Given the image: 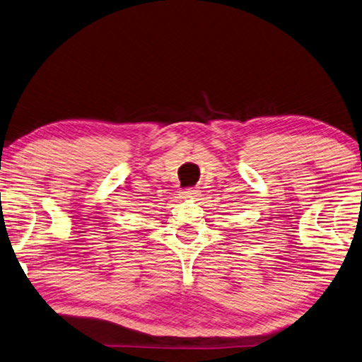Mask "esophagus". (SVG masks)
Listing matches in <instances>:
<instances>
[{"instance_id": "obj_1", "label": "esophagus", "mask_w": 362, "mask_h": 362, "mask_svg": "<svg viewBox=\"0 0 362 362\" xmlns=\"http://www.w3.org/2000/svg\"><path fill=\"white\" fill-rule=\"evenodd\" d=\"M182 196H183V198H198L199 192L196 188H187V189H183V192H182Z\"/></svg>"}]
</instances>
